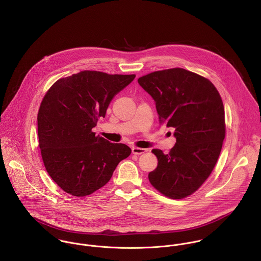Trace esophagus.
<instances>
[{"mask_svg": "<svg viewBox=\"0 0 261 261\" xmlns=\"http://www.w3.org/2000/svg\"><path fill=\"white\" fill-rule=\"evenodd\" d=\"M132 151H133V153H135V154H142V153L148 151V149H143V148L134 147V148L132 149Z\"/></svg>", "mask_w": 261, "mask_h": 261, "instance_id": "obj_1", "label": "esophagus"}]
</instances>
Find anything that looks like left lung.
<instances>
[{
	"label": "left lung",
	"instance_id": "1",
	"mask_svg": "<svg viewBox=\"0 0 261 261\" xmlns=\"http://www.w3.org/2000/svg\"><path fill=\"white\" fill-rule=\"evenodd\" d=\"M155 102L161 123L174 127L176 145L168 154L153 149V188L171 199L196 192L212 173L225 138L221 96L207 78L183 68L154 71L138 79Z\"/></svg>",
	"mask_w": 261,
	"mask_h": 261
}]
</instances>
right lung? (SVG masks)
I'll return each mask as SVG.
<instances>
[{"label": "right lung", "mask_w": 261, "mask_h": 261, "mask_svg": "<svg viewBox=\"0 0 261 261\" xmlns=\"http://www.w3.org/2000/svg\"><path fill=\"white\" fill-rule=\"evenodd\" d=\"M136 75L84 70L60 78L38 112V138L45 169L66 193L84 197L105 186L132 149L96 137L92 128Z\"/></svg>", "instance_id": "obj_1"}]
</instances>
